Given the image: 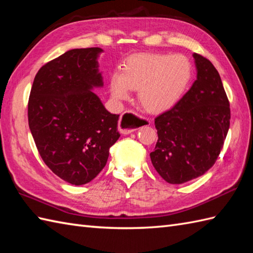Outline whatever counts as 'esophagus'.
<instances>
[{
    "label": "esophagus",
    "instance_id": "obj_1",
    "mask_svg": "<svg viewBox=\"0 0 253 253\" xmlns=\"http://www.w3.org/2000/svg\"><path fill=\"white\" fill-rule=\"evenodd\" d=\"M142 125L140 118H138L133 112H125L123 113L120 122H118V130L123 135H128L132 131L137 130Z\"/></svg>",
    "mask_w": 253,
    "mask_h": 253
}]
</instances>
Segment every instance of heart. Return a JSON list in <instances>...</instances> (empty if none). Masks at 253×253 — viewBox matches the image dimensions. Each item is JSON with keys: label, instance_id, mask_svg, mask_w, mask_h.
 I'll list each match as a JSON object with an SVG mask.
<instances>
[{"label": "heart", "instance_id": "1", "mask_svg": "<svg viewBox=\"0 0 253 253\" xmlns=\"http://www.w3.org/2000/svg\"><path fill=\"white\" fill-rule=\"evenodd\" d=\"M192 78V65L182 54L143 53L127 58L122 73L115 72L110 91L115 101L127 100L138 90V101L146 111L160 114L181 100Z\"/></svg>", "mask_w": 253, "mask_h": 253}]
</instances>
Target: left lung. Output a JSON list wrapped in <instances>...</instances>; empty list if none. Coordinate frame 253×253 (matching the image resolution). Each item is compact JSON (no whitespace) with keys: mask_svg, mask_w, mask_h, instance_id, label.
I'll use <instances>...</instances> for the list:
<instances>
[{"mask_svg":"<svg viewBox=\"0 0 253 253\" xmlns=\"http://www.w3.org/2000/svg\"><path fill=\"white\" fill-rule=\"evenodd\" d=\"M197 79L181 100L155 118L158 142L150 153L161 177L173 185L212 168L229 129L230 110L221 77L206 57L193 53Z\"/></svg>","mask_w":253,"mask_h":253,"instance_id":"8db88e82","label":"left lung"}]
</instances>
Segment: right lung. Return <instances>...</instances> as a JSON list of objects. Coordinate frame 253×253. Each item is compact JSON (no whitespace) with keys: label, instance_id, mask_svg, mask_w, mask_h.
<instances>
[{"label":"right lung","instance_id":"1","mask_svg":"<svg viewBox=\"0 0 253 253\" xmlns=\"http://www.w3.org/2000/svg\"><path fill=\"white\" fill-rule=\"evenodd\" d=\"M100 47L73 49L37 73L28 102V123L43 162L75 186L95 178L120 138V115L111 114L93 92L103 87Z\"/></svg>","mask_w":253,"mask_h":253}]
</instances>
